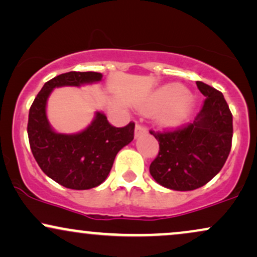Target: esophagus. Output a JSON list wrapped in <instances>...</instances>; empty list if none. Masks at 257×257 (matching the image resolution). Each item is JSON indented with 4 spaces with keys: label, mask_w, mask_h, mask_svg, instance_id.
I'll return each instance as SVG.
<instances>
[{
    "label": "esophagus",
    "mask_w": 257,
    "mask_h": 257,
    "mask_svg": "<svg viewBox=\"0 0 257 257\" xmlns=\"http://www.w3.org/2000/svg\"><path fill=\"white\" fill-rule=\"evenodd\" d=\"M146 133H147L146 126L141 124V123H137V126H135V138L141 137V135L146 134Z\"/></svg>",
    "instance_id": "1"
}]
</instances>
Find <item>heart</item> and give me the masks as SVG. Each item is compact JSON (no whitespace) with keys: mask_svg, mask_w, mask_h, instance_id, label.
Here are the masks:
<instances>
[{"mask_svg":"<svg viewBox=\"0 0 257 257\" xmlns=\"http://www.w3.org/2000/svg\"><path fill=\"white\" fill-rule=\"evenodd\" d=\"M144 110L148 113L162 112V123L165 125H178L187 118L190 111V98L188 89L179 83H170L157 89Z\"/></svg>","mask_w":257,"mask_h":257,"instance_id":"1","label":"heart"}]
</instances>
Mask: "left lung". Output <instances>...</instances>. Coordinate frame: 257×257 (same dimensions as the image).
<instances>
[{
    "label": "left lung",
    "instance_id": "obj_1",
    "mask_svg": "<svg viewBox=\"0 0 257 257\" xmlns=\"http://www.w3.org/2000/svg\"><path fill=\"white\" fill-rule=\"evenodd\" d=\"M205 95L193 123L164 132L150 131L159 152L150 172L157 183L174 190L203 187L222 169L232 146V113L220 91L196 81Z\"/></svg>",
    "mask_w": 257,
    "mask_h": 257
}]
</instances>
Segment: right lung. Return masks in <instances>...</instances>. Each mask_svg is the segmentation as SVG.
<instances>
[{"instance_id": "right-lung-1", "label": "right lung", "mask_w": 257, "mask_h": 257, "mask_svg": "<svg viewBox=\"0 0 257 257\" xmlns=\"http://www.w3.org/2000/svg\"><path fill=\"white\" fill-rule=\"evenodd\" d=\"M101 78L103 75L95 72L61 74L45 82L30 107L27 134L33 157L46 176L69 189H91L103 183L116 154L134 139V122L117 128L100 112L79 134H58L49 124L45 107L52 89L80 86Z\"/></svg>"}]
</instances>
